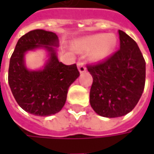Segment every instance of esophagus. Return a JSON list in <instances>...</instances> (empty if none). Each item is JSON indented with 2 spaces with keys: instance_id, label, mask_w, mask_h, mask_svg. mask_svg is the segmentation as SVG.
Listing matches in <instances>:
<instances>
[{
  "instance_id": "1",
  "label": "esophagus",
  "mask_w": 154,
  "mask_h": 154,
  "mask_svg": "<svg viewBox=\"0 0 154 154\" xmlns=\"http://www.w3.org/2000/svg\"><path fill=\"white\" fill-rule=\"evenodd\" d=\"M77 67H78V69L80 71V74H83V73H86V68L84 65V63L82 62H77Z\"/></svg>"
}]
</instances>
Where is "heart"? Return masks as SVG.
Listing matches in <instances>:
<instances>
[{
    "label": "heart",
    "instance_id": "1",
    "mask_svg": "<svg viewBox=\"0 0 154 154\" xmlns=\"http://www.w3.org/2000/svg\"><path fill=\"white\" fill-rule=\"evenodd\" d=\"M116 37L112 33H99L81 39L79 45L82 51H92L90 57L93 62H100L111 55L116 45Z\"/></svg>",
    "mask_w": 154,
    "mask_h": 154
}]
</instances>
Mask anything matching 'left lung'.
Segmentation results:
<instances>
[{"label":"left lung","mask_w":154,"mask_h":154,"mask_svg":"<svg viewBox=\"0 0 154 154\" xmlns=\"http://www.w3.org/2000/svg\"><path fill=\"white\" fill-rule=\"evenodd\" d=\"M120 50L105 61L88 65L92 74L90 103L104 117L126 115L139 102L144 91L146 62L135 41L118 31Z\"/></svg>","instance_id":"8db88e82"}]
</instances>
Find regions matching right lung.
Instances as JSON below:
<instances>
[{"label": "right lung", "mask_w": 154, "mask_h": 154, "mask_svg": "<svg viewBox=\"0 0 154 154\" xmlns=\"http://www.w3.org/2000/svg\"><path fill=\"white\" fill-rule=\"evenodd\" d=\"M58 46L56 33L33 30L19 39L10 58L8 84L12 93L21 108L32 115L47 116L59 112L66 103L69 86L80 76L76 64L59 62ZM37 48H45L49 58L42 69L30 70L24 56Z\"/></svg>", "instance_id": "right-lung-1"}]
</instances>
